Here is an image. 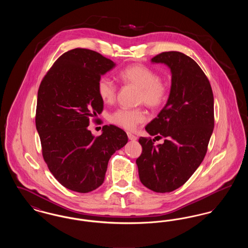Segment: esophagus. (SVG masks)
Masks as SVG:
<instances>
[{"label":"esophagus","instance_id":"obj_1","mask_svg":"<svg viewBox=\"0 0 248 248\" xmlns=\"http://www.w3.org/2000/svg\"><path fill=\"white\" fill-rule=\"evenodd\" d=\"M127 137H128V139H129L130 140H137V137L135 136V135H133L132 133H130V132H127Z\"/></svg>","mask_w":248,"mask_h":248}]
</instances>
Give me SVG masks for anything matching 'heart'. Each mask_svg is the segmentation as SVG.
<instances>
[{"mask_svg":"<svg viewBox=\"0 0 248 248\" xmlns=\"http://www.w3.org/2000/svg\"><path fill=\"white\" fill-rule=\"evenodd\" d=\"M118 76L124 84L139 87V103L156 108L165 102L167 94L166 84L153 69L143 64H133L119 71ZM96 91L105 103H111L116 99L118 86L108 76H101L96 83ZM108 120L120 127L134 130L139 124L147 120V114L140 107L119 108L109 114Z\"/></svg>","mask_w":248,"mask_h":248,"instance_id":"obj_1","label":"heart"}]
</instances>
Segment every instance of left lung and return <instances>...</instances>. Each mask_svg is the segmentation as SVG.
<instances>
[{
	"mask_svg": "<svg viewBox=\"0 0 248 248\" xmlns=\"http://www.w3.org/2000/svg\"><path fill=\"white\" fill-rule=\"evenodd\" d=\"M152 61L165 63L172 72L167 103L145 127L165 140L140 138L142 154L136 163L142 184L165 193L185 184L202 162L214 129V96L204 72L185 54L163 52Z\"/></svg>",
	"mask_w": 248,
	"mask_h": 248,
	"instance_id": "1",
	"label": "left lung"
}]
</instances>
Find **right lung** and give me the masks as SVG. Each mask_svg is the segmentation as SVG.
<instances>
[{"label":"right lung","instance_id":"right-lung-1","mask_svg":"<svg viewBox=\"0 0 248 248\" xmlns=\"http://www.w3.org/2000/svg\"><path fill=\"white\" fill-rule=\"evenodd\" d=\"M114 66L97 52L75 48L55 61L39 86L35 124L43 157L55 178L73 191L97 189L109 158L128 140L113 124L104 125L98 137L87 128L103 110L97 81Z\"/></svg>","mask_w":248,"mask_h":248}]
</instances>
